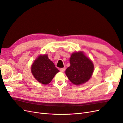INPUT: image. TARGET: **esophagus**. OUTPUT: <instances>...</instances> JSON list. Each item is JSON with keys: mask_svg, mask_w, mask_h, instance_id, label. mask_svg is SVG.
Masks as SVG:
<instances>
[{"mask_svg": "<svg viewBox=\"0 0 123 123\" xmlns=\"http://www.w3.org/2000/svg\"><path fill=\"white\" fill-rule=\"evenodd\" d=\"M60 72H64L65 71V68H61L60 69Z\"/></svg>", "mask_w": 123, "mask_h": 123, "instance_id": "esophagus-1", "label": "esophagus"}]
</instances>
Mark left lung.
<instances>
[{"instance_id": "1", "label": "left lung", "mask_w": 123, "mask_h": 123, "mask_svg": "<svg viewBox=\"0 0 123 123\" xmlns=\"http://www.w3.org/2000/svg\"><path fill=\"white\" fill-rule=\"evenodd\" d=\"M70 67L65 71L68 78L74 85H79L87 82L93 72V63L82 52H76L70 59Z\"/></svg>"}]
</instances>
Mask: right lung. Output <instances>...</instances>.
<instances>
[{"instance_id":"1","label":"right lung","mask_w":123,"mask_h":123,"mask_svg":"<svg viewBox=\"0 0 123 123\" xmlns=\"http://www.w3.org/2000/svg\"><path fill=\"white\" fill-rule=\"evenodd\" d=\"M31 73L35 78L44 85L51 82L55 75L59 70L55 68L54 63L50 61L47 55H40L31 67Z\"/></svg>"}]
</instances>
